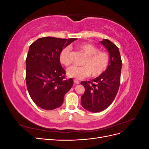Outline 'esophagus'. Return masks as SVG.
<instances>
[{"instance_id":"obj_1","label":"esophagus","mask_w":149,"mask_h":149,"mask_svg":"<svg viewBox=\"0 0 149 149\" xmlns=\"http://www.w3.org/2000/svg\"><path fill=\"white\" fill-rule=\"evenodd\" d=\"M74 83L75 84H79V81H78V79H74Z\"/></svg>"}]
</instances>
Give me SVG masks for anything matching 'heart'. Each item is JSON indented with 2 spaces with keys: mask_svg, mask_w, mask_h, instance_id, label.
Masks as SVG:
<instances>
[{
  "mask_svg": "<svg viewBox=\"0 0 149 149\" xmlns=\"http://www.w3.org/2000/svg\"><path fill=\"white\" fill-rule=\"evenodd\" d=\"M76 48L86 56L81 66H73L67 70L70 77L77 79H83L91 74L92 77H97L104 72L109 64V54L104 51H100L99 48L89 43H79ZM71 48L65 47L59 54V60L64 66H68L71 64Z\"/></svg>",
  "mask_w": 149,
  "mask_h": 149,
  "instance_id": "1",
  "label": "heart"
}]
</instances>
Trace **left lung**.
<instances>
[{
	"mask_svg": "<svg viewBox=\"0 0 149 149\" xmlns=\"http://www.w3.org/2000/svg\"><path fill=\"white\" fill-rule=\"evenodd\" d=\"M100 43L109 52V64L98 77L81 82L85 89L81 103L85 109L92 112H101L109 106L118 92L120 82L122 60L118 47L107 39Z\"/></svg>",
	"mask_w": 149,
	"mask_h": 149,
	"instance_id": "obj_1",
	"label": "left lung"
}]
</instances>
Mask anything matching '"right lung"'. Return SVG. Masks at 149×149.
<instances>
[{
  "label": "right lung",
  "instance_id": "add662e5",
  "mask_svg": "<svg viewBox=\"0 0 149 149\" xmlns=\"http://www.w3.org/2000/svg\"><path fill=\"white\" fill-rule=\"evenodd\" d=\"M76 40L43 37L29 47L26 58V88L31 100L43 109L60 107L65 94L73 86V79L65 78L59 54Z\"/></svg>",
  "mask_w": 149,
  "mask_h": 149
}]
</instances>
